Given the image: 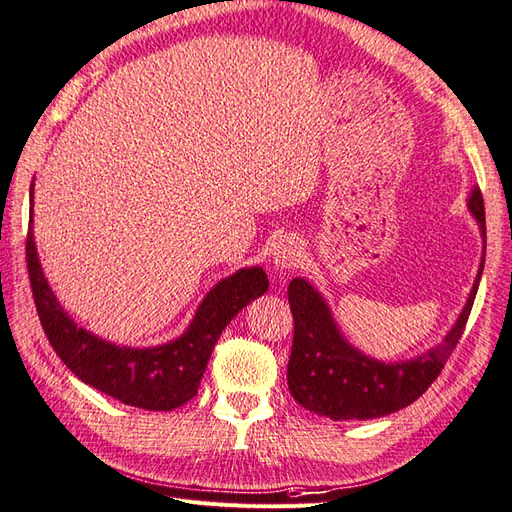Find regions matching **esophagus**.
Returning a JSON list of instances; mask_svg holds the SVG:
<instances>
[{"instance_id":"34e87169","label":"esophagus","mask_w":512,"mask_h":512,"mask_svg":"<svg viewBox=\"0 0 512 512\" xmlns=\"http://www.w3.org/2000/svg\"><path fill=\"white\" fill-rule=\"evenodd\" d=\"M299 265V249L293 241H280L273 247V267L278 271H289Z\"/></svg>"}]
</instances>
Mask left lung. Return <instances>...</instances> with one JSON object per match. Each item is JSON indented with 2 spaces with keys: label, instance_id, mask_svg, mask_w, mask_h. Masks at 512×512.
<instances>
[{
  "label": "left lung",
  "instance_id": "8db88e82",
  "mask_svg": "<svg viewBox=\"0 0 512 512\" xmlns=\"http://www.w3.org/2000/svg\"><path fill=\"white\" fill-rule=\"evenodd\" d=\"M469 213L482 232V263L471 286L463 313L445 339L417 358L402 363H382L345 341L330 313L326 299L304 278L289 284L293 313V347L289 358V391L297 404L334 421L376 419L413 404L439 378L467 326L473 299L478 293L486 252L484 199L478 186L467 197Z\"/></svg>",
  "mask_w": 512,
  "mask_h": 512
}]
</instances>
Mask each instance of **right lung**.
Returning a JSON list of instances; mask_svg holds the SVG:
<instances>
[{
  "instance_id": "1",
  "label": "right lung",
  "mask_w": 512,
  "mask_h": 512,
  "mask_svg": "<svg viewBox=\"0 0 512 512\" xmlns=\"http://www.w3.org/2000/svg\"><path fill=\"white\" fill-rule=\"evenodd\" d=\"M26 260L36 313L62 363L84 384L143 410H173L193 400L223 328L269 289L263 267L239 269L208 291L191 326L176 341L139 350L99 339L65 313L43 276L32 219Z\"/></svg>"
}]
</instances>
